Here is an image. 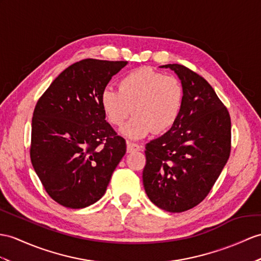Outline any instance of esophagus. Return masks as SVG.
<instances>
[{"instance_id": "obj_1", "label": "esophagus", "mask_w": 261, "mask_h": 261, "mask_svg": "<svg viewBox=\"0 0 261 261\" xmlns=\"http://www.w3.org/2000/svg\"><path fill=\"white\" fill-rule=\"evenodd\" d=\"M142 147L136 143H132V142H127V152H133L135 150H141Z\"/></svg>"}]
</instances>
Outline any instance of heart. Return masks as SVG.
<instances>
[{
    "label": "heart",
    "instance_id": "1",
    "mask_svg": "<svg viewBox=\"0 0 261 261\" xmlns=\"http://www.w3.org/2000/svg\"><path fill=\"white\" fill-rule=\"evenodd\" d=\"M184 90L178 80L148 67L126 74L117 88L105 87L100 105L107 119L122 126L133 113L135 116L122 129L132 139L147 136L152 130L161 133L174 125L182 106Z\"/></svg>",
    "mask_w": 261,
    "mask_h": 261
}]
</instances>
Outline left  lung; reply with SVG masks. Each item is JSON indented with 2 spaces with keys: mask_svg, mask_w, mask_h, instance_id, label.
Returning <instances> with one entry per match:
<instances>
[{
  "mask_svg": "<svg viewBox=\"0 0 261 261\" xmlns=\"http://www.w3.org/2000/svg\"><path fill=\"white\" fill-rule=\"evenodd\" d=\"M181 82L178 118L165 134L146 144L145 192L152 204L181 213L206 198L230 155L231 123L225 105L200 75L167 64Z\"/></svg>",
  "mask_w": 261,
  "mask_h": 261,
  "instance_id": "8db88e82",
  "label": "left lung"
}]
</instances>
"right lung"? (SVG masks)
I'll list each match as a JSON object with an SVG mask.
<instances>
[{
  "label": "right lung",
  "mask_w": 261,
  "mask_h": 261,
  "mask_svg": "<svg viewBox=\"0 0 261 261\" xmlns=\"http://www.w3.org/2000/svg\"><path fill=\"white\" fill-rule=\"evenodd\" d=\"M126 61L74 63L37 100L32 118L31 162L50 198L80 209L106 192L126 142L105 120L100 95Z\"/></svg>",
  "instance_id": "1"
}]
</instances>
